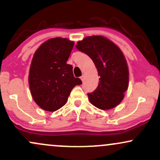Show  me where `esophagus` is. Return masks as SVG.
Returning a JSON list of instances; mask_svg holds the SVG:
<instances>
[{
	"label": "esophagus",
	"instance_id": "esophagus-1",
	"mask_svg": "<svg viewBox=\"0 0 160 160\" xmlns=\"http://www.w3.org/2000/svg\"><path fill=\"white\" fill-rule=\"evenodd\" d=\"M84 79H85V74H82L81 77H80V80H82V81H83Z\"/></svg>",
	"mask_w": 160,
	"mask_h": 160
}]
</instances>
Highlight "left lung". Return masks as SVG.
I'll use <instances>...</instances> for the list:
<instances>
[{"instance_id": "left-lung-1", "label": "left lung", "mask_w": 160, "mask_h": 160, "mask_svg": "<svg viewBox=\"0 0 160 160\" xmlns=\"http://www.w3.org/2000/svg\"><path fill=\"white\" fill-rule=\"evenodd\" d=\"M76 47L90 57L100 77L97 89L88 93L90 103L101 110L116 108L123 99L128 86L129 72L123 52L102 35L86 37Z\"/></svg>"}]
</instances>
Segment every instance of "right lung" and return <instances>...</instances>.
<instances>
[{"mask_svg":"<svg viewBox=\"0 0 160 160\" xmlns=\"http://www.w3.org/2000/svg\"><path fill=\"white\" fill-rule=\"evenodd\" d=\"M74 42L68 38L46 40L33 56L28 74L31 94L35 103L46 111L63 107L73 88L80 85L73 67L67 64Z\"/></svg>","mask_w":160,"mask_h":160,"instance_id":"obj_1","label":"right lung"}]
</instances>
